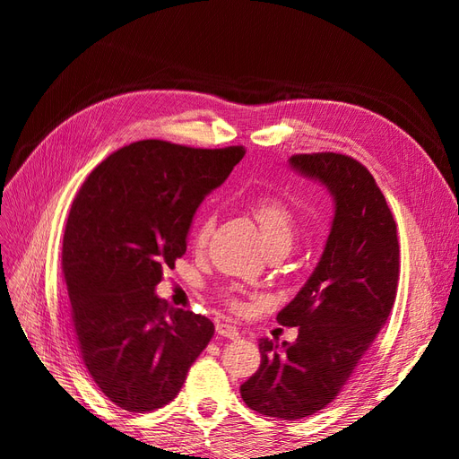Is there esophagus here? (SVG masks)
I'll use <instances>...</instances> for the list:
<instances>
[{
    "label": "esophagus",
    "instance_id": "1",
    "mask_svg": "<svg viewBox=\"0 0 459 459\" xmlns=\"http://www.w3.org/2000/svg\"><path fill=\"white\" fill-rule=\"evenodd\" d=\"M216 333L226 339H239V329L235 325H230V324H218Z\"/></svg>",
    "mask_w": 459,
    "mask_h": 459
}]
</instances>
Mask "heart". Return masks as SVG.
<instances>
[{
  "label": "heart",
  "mask_w": 459,
  "mask_h": 459,
  "mask_svg": "<svg viewBox=\"0 0 459 459\" xmlns=\"http://www.w3.org/2000/svg\"><path fill=\"white\" fill-rule=\"evenodd\" d=\"M251 214L255 216L260 235H262V243L266 248L283 245L290 247L295 239L297 233V221L290 208L277 197H262L251 204ZM214 226V218L212 216H203L199 220V224L195 228V233H193V243L197 247H203L211 235ZM226 302L231 308L239 310L241 304L233 295H226Z\"/></svg>",
  "instance_id": "heart-1"
}]
</instances>
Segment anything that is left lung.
<instances>
[{"mask_svg":"<svg viewBox=\"0 0 459 459\" xmlns=\"http://www.w3.org/2000/svg\"><path fill=\"white\" fill-rule=\"evenodd\" d=\"M290 169L331 193L335 216L308 281L277 314L295 342L260 339V368L245 404L277 420L324 410L342 391L393 310L400 273L396 221L364 164L341 152L293 155Z\"/></svg>","mask_w":459,"mask_h":459,"instance_id":"obj_1","label":"left lung"}]
</instances>
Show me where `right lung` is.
Masks as SVG:
<instances>
[{"instance_id": "obj_1", "label": "right lung", "mask_w": 459, "mask_h": 459, "mask_svg": "<svg viewBox=\"0 0 459 459\" xmlns=\"http://www.w3.org/2000/svg\"><path fill=\"white\" fill-rule=\"evenodd\" d=\"M245 149H193L143 140L88 176L68 214L63 273L82 362L126 411L169 404L214 335L211 319L157 297L166 268L186 255L203 199Z\"/></svg>"}]
</instances>
